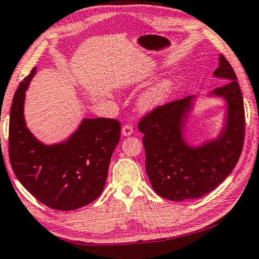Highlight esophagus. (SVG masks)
Masks as SVG:
<instances>
[{"label": "esophagus", "mask_w": 259, "mask_h": 259, "mask_svg": "<svg viewBox=\"0 0 259 259\" xmlns=\"http://www.w3.org/2000/svg\"><path fill=\"white\" fill-rule=\"evenodd\" d=\"M133 127L131 126V125H124L122 126V128H121V134L124 135V137H130V135H132L133 134Z\"/></svg>", "instance_id": "1"}]
</instances>
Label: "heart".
<instances>
[{
	"mask_svg": "<svg viewBox=\"0 0 259 259\" xmlns=\"http://www.w3.org/2000/svg\"><path fill=\"white\" fill-rule=\"evenodd\" d=\"M170 90L171 81L169 79L159 80L140 97L138 102L139 108L142 111H149L159 107L169 98Z\"/></svg>",
	"mask_w": 259,
	"mask_h": 259,
	"instance_id": "obj_1",
	"label": "heart"
}]
</instances>
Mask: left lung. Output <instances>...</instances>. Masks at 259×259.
Here are the masks:
<instances>
[{
    "instance_id": "left-lung-1",
    "label": "left lung",
    "mask_w": 259,
    "mask_h": 259,
    "mask_svg": "<svg viewBox=\"0 0 259 259\" xmlns=\"http://www.w3.org/2000/svg\"><path fill=\"white\" fill-rule=\"evenodd\" d=\"M223 84L209 93L224 99L226 116L219 137L193 147L184 138V128L196 95L156 108L139 122L146 150V170L153 190L171 201L201 198L215 190L232 173L242 151L244 108L237 75L220 56L214 71Z\"/></svg>"
}]
</instances>
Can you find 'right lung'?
Segmentation results:
<instances>
[{
    "instance_id": "right-lung-1",
    "label": "right lung",
    "mask_w": 259,
    "mask_h": 259,
    "mask_svg": "<svg viewBox=\"0 0 259 259\" xmlns=\"http://www.w3.org/2000/svg\"><path fill=\"white\" fill-rule=\"evenodd\" d=\"M36 67L25 77L12 100L9 124V158L13 171L43 205L75 210L102 193L109 162L120 139V122L110 118L81 120L65 141L44 144L26 126V91Z\"/></svg>"
}]
</instances>
